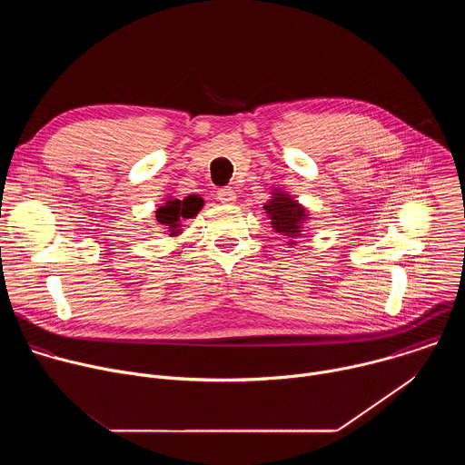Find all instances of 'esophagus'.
Returning a JSON list of instances; mask_svg holds the SVG:
<instances>
[{"instance_id":"obj_1","label":"esophagus","mask_w":465,"mask_h":465,"mask_svg":"<svg viewBox=\"0 0 465 465\" xmlns=\"http://www.w3.org/2000/svg\"><path fill=\"white\" fill-rule=\"evenodd\" d=\"M217 198L223 203V204H232L235 201V191L226 187V189H219L217 191Z\"/></svg>"}]
</instances>
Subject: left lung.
<instances>
[{"label":"left lung","mask_w":465,"mask_h":465,"mask_svg":"<svg viewBox=\"0 0 465 465\" xmlns=\"http://www.w3.org/2000/svg\"><path fill=\"white\" fill-rule=\"evenodd\" d=\"M264 210L272 219V228L287 237L298 235L303 221L307 219L305 210L296 201H292L289 194L278 191L274 193L272 201L264 206Z\"/></svg>","instance_id":"obj_1"}]
</instances>
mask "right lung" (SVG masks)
<instances>
[{
  "label": "right lung",
  "instance_id": "right-lung-1",
  "mask_svg": "<svg viewBox=\"0 0 465 465\" xmlns=\"http://www.w3.org/2000/svg\"><path fill=\"white\" fill-rule=\"evenodd\" d=\"M203 201L196 194L185 196L183 201H178V198H169V201L160 206V210L156 212V219L160 224H163L165 228H169V235L176 233V228L180 226L182 219H189L194 217L203 208Z\"/></svg>",
  "mask_w": 465,
  "mask_h": 465
}]
</instances>
